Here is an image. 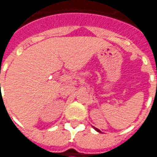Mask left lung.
Masks as SVG:
<instances>
[{
  "label": "left lung",
  "mask_w": 157,
  "mask_h": 157,
  "mask_svg": "<svg viewBox=\"0 0 157 157\" xmlns=\"http://www.w3.org/2000/svg\"><path fill=\"white\" fill-rule=\"evenodd\" d=\"M94 128H95V129L96 130V131H97V132H101V131L99 130V129H98V128H95V127H94Z\"/></svg>",
  "instance_id": "8db88e82"
}]
</instances>
